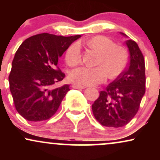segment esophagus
Here are the masks:
<instances>
[{
  "label": "esophagus",
  "instance_id": "1",
  "mask_svg": "<svg viewBox=\"0 0 160 160\" xmlns=\"http://www.w3.org/2000/svg\"><path fill=\"white\" fill-rule=\"evenodd\" d=\"M72 87L74 88V89H85L86 88V86H80V85H77V84H73L72 85Z\"/></svg>",
  "mask_w": 160,
  "mask_h": 160
}]
</instances>
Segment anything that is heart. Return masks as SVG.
<instances>
[{"label": "heart", "instance_id": "1", "mask_svg": "<svg viewBox=\"0 0 160 160\" xmlns=\"http://www.w3.org/2000/svg\"><path fill=\"white\" fill-rule=\"evenodd\" d=\"M89 48L100 52L95 68L80 67L71 71L70 80L74 84L87 86L104 82L110 78H118L128 64V52L123 47L116 45L107 37L98 35L86 42ZM81 60V48L78 43L71 44L65 53L66 63L70 66L77 65Z\"/></svg>", "mask_w": 160, "mask_h": 160}]
</instances>
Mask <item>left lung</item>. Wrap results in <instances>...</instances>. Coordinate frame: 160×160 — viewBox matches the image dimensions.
<instances>
[{
    "label": "left lung",
    "mask_w": 160,
    "mask_h": 160,
    "mask_svg": "<svg viewBox=\"0 0 160 160\" xmlns=\"http://www.w3.org/2000/svg\"><path fill=\"white\" fill-rule=\"evenodd\" d=\"M120 34L128 38L126 34ZM126 44L129 52L128 68L105 91L101 92L92 105L95 118L107 127L119 128L128 124L137 113L145 93L144 56L136 42L127 40Z\"/></svg>",
    "instance_id": "obj_1"
}]
</instances>
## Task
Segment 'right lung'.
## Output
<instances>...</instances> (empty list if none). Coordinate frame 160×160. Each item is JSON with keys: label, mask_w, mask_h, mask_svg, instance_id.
<instances>
[{"label": "right lung", "mask_w": 160, "mask_h": 160, "mask_svg": "<svg viewBox=\"0 0 160 160\" xmlns=\"http://www.w3.org/2000/svg\"><path fill=\"white\" fill-rule=\"evenodd\" d=\"M81 35L37 34L20 45L12 62L9 82L16 111L32 122L47 120L59 108L70 90L56 87L65 75L57 67L58 58Z\"/></svg>", "instance_id": "1"}]
</instances>
